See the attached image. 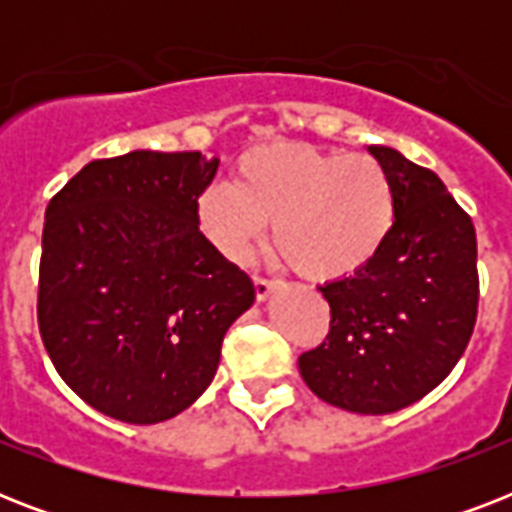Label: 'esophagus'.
<instances>
[{"label":"esophagus","instance_id":"1","mask_svg":"<svg viewBox=\"0 0 512 512\" xmlns=\"http://www.w3.org/2000/svg\"><path fill=\"white\" fill-rule=\"evenodd\" d=\"M281 281L279 279H263V276H255V292L257 300H265V297L271 295L273 289H279Z\"/></svg>","mask_w":512,"mask_h":512}]
</instances>
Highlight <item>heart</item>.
Wrapping results in <instances>:
<instances>
[{
	"instance_id": "heart-1",
	"label": "heart",
	"mask_w": 512,
	"mask_h": 512,
	"mask_svg": "<svg viewBox=\"0 0 512 512\" xmlns=\"http://www.w3.org/2000/svg\"><path fill=\"white\" fill-rule=\"evenodd\" d=\"M204 236L247 263L273 220V241L308 279H348L372 263L396 220V193L374 156L268 143L241 156L233 183L196 201Z\"/></svg>"
}]
</instances>
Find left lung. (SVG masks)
<instances>
[{
  "label": "left lung",
  "mask_w": 512,
  "mask_h": 512,
  "mask_svg": "<svg viewBox=\"0 0 512 512\" xmlns=\"http://www.w3.org/2000/svg\"><path fill=\"white\" fill-rule=\"evenodd\" d=\"M388 170L396 220L372 263L324 284L329 335L297 358L305 385L332 406L390 414L446 380L478 313L476 228L436 172L396 148L369 146Z\"/></svg>",
  "instance_id": "1"
}]
</instances>
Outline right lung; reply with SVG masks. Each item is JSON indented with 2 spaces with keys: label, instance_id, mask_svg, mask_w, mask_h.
<instances>
[{
  "label": "right lung",
  "instance_id": "add662e5",
  "mask_svg": "<svg viewBox=\"0 0 512 512\" xmlns=\"http://www.w3.org/2000/svg\"><path fill=\"white\" fill-rule=\"evenodd\" d=\"M220 159L130 151L95 159L47 204L36 319L92 409L154 425L207 390L255 284L199 231Z\"/></svg>",
  "mask_w": 512,
  "mask_h": 512
}]
</instances>
